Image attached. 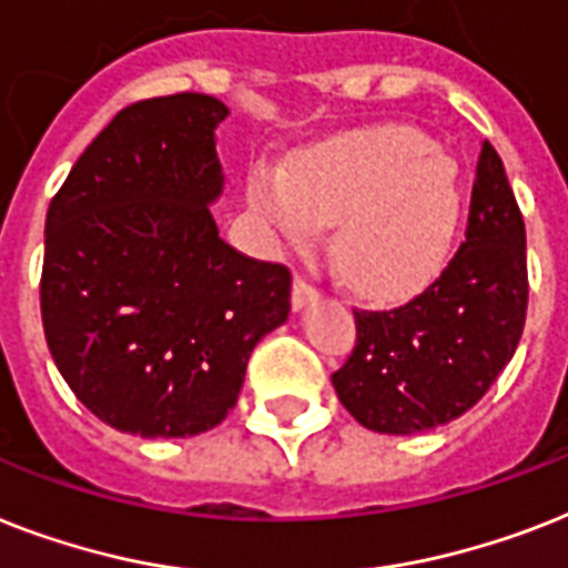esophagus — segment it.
Masks as SVG:
<instances>
[{"label": "esophagus", "instance_id": "esophagus-1", "mask_svg": "<svg viewBox=\"0 0 568 568\" xmlns=\"http://www.w3.org/2000/svg\"><path fill=\"white\" fill-rule=\"evenodd\" d=\"M317 297H321V288H317V285H312L308 280H303V276H294V285H292V306L294 308L308 306V303H315Z\"/></svg>", "mask_w": 568, "mask_h": 568}]
</instances>
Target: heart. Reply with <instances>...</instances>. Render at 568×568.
Listing matches in <instances>:
<instances>
[{"label": "heart", "instance_id": "obj_1", "mask_svg": "<svg viewBox=\"0 0 568 568\" xmlns=\"http://www.w3.org/2000/svg\"><path fill=\"white\" fill-rule=\"evenodd\" d=\"M247 197L292 244L335 224V262L356 288L379 297L414 292L444 268L464 206L455 160L396 124L341 136L300 156L292 174L260 163Z\"/></svg>", "mask_w": 568, "mask_h": 568}]
</instances>
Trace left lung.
Here are the masks:
<instances>
[{"instance_id":"8db88e82","label":"left lung","mask_w":568,"mask_h":568,"mask_svg":"<svg viewBox=\"0 0 568 568\" xmlns=\"http://www.w3.org/2000/svg\"><path fill=\"white\" fill-rule=\"evenodd\" d=\"M528 312L525 224L501 156L481 142L467 236L440 276L396 308H353L356 347L332 373L371 432L417 435L460 417L514 358Z\"/></svg>"}]
</instances>
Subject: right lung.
Wrapping results in <instances>:
<instances>
[{"label": "right lung", "mask_w": 568, "mask_h": 568, "mask_svg": "<svg viewBox=\"0 0 568 568\" xmlns=\"http://www.w3.org/2000/svg\"><path fill=\"white\" fill-rule=\"evenodd\" d=\"M204 92L142 99L78 156L45 215L49 353L101 423L192 437L227 417L262 335L285 324L292 271L219 236L215 128Z\"/></svg>", "instance_id": "add662e5"}]
</instances>
